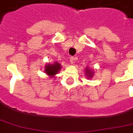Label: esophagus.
I'll use <instances>...</instances> for the list:
<instances>
[{"label": "esophagus", "mask_w": 133, "mask_h": 133, "mask_svg": "<svg viewBox=\"0 0 133 133\" xmlns=\"http://www.w3.org/2000/svg\"><path fill=\"white\" fill-rule=\"evenodd\" d=\"M70 61L71 63H75V57H73V56H71L70 58Z\"/></svg>", "instance_id": "obj_1"}]
</instances>
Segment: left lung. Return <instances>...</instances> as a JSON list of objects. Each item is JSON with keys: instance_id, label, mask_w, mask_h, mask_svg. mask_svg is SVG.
I'll return each mask as SVG.
<instances>
[{"instance_id": "obj_1", "label": "left lung", "mask_w": 133, "mask_h": 133, "mask_svg": "<svg viewBox=\"0 0 133 133\" xmlns=\"http://www.w3.org/2000/svg\"><path fill=\"white\" fill-rule=\"evenodd\" d=\"M94 74H95V72L93 71L90 70V69H89V67L85 68V76L87 77L88 79H92L94 76Z\"/></svg>"}]
</instances>
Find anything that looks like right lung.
<instances>
[{
    "mask_svg": "<svg viewBox=\"0 0 133 133\" xmlns=\"http://www.w3.org/2000/svg\"><path fill=\"white\" fill-rule=\"evenodd\" d=\"M61 69V65L58 62H54V63H47L45 65V73L50 77L54 78Z\"/></svg>",
    "mask_w": 133,
    "mask_h": 133,
    "instance_id": "1",
    "label": "right lung"
}]
</instances>
